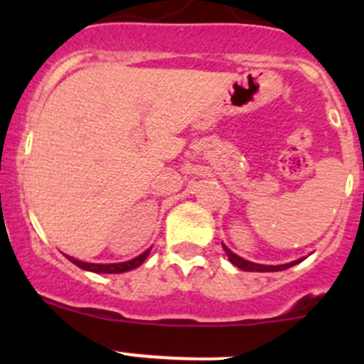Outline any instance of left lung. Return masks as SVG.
<instances>
[{"instance_id": "1", "label": "left lung", "mask_w": 364, "mask_h": 364, "mask_svg": "<svg viewBox=\"0 0 364 364\" xmlns=\"http://www.w3.org/2000/svg\"><path fill=\"white\" fill-rule=\"evenodd\" d=\"M223 250H225L230 262H232L234 266H237L240 269H243V271H260V273H264V271H284V269H287V267H292L294 264L301 262V260H294V262L282 264V266H264V264H255V262H250V260L241 259L240 255H236V253L230 252L229 248L225 247V245H223Z\"/></svg>"}]
</instances>
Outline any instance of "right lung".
<instances>
[{"mask_svg": "<svg viewBox=\"0 0 364 364\" xmlns=\"http://www.w3.org/2000/svg\"><path fill=\"white\" fill-rule=\"evenodd\" d=\"M148 255H149V250H146L142 255L135 257V259L128 260V262H119V264H90V262H82V260L72 259V257H68V259L72 260L75 266H79L80 269L93 271V273H124V271L135 269V267L141 266Z\"/></svg>", "mask_w": 364, "mask_h": 364, "instance_id": "right-lung-1", "label": "right lung"}]
</instances>
